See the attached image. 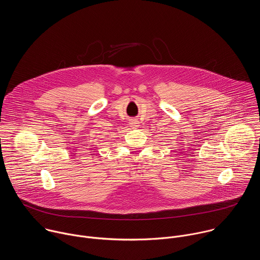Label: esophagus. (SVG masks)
Masks as SVG:
<instances>
[{
	"mask_svg": "<svg viewBox=\"0 0 260 260\" xmlns=\"http://www.w3.org/2000/svg\"><path fill=\"white\" fill-rule=\"evenodd\" d=\"M140 122L136 119V118H132L131 120H129V125H131V127L133 128V129H136V128H138L139 126H140V124H139Z\"/></svg>",
	"mask_w": 260,
	"mask_h": 260,
	"instance_id": "obj_1",
	"label": "esophagus"
}]
</instances>
